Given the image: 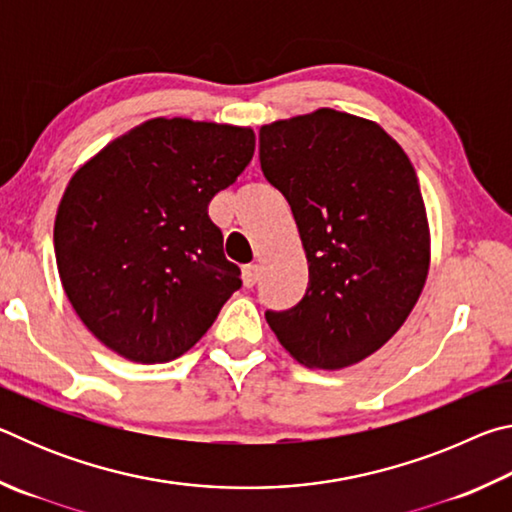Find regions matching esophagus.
<instances>
[{"label":"esophagus","mask_w":512,"mask_h":512,"mask_svg":"<svg viewBox=\"0 0 512 512\" xmlns=\"http://www.w3.org/2000/svg\"><path fill=\"white\" fill-rule=\"evenodd\" d=\"M241 277H244V287H255L259 280V266L257 264H246L241 268Z\"/></svg>","instance_id":"obj_1"}]
</instances>
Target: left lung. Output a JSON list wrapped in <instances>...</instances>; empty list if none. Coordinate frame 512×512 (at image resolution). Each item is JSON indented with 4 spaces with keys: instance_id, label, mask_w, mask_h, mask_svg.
I'll return each mask as SVG.
<instances>
[{
    "instance_id": "8db88e82",
    "label": "left lung",
    "mask_w": 512,
    "mask_h": 512,
    "mask_svg": "<svg viewBox=\"0 0 512 512\" xmlns=\"http://www.w3.org/2000/svg\"><path fill=\"white\" fill-rule=\"evenodd\" d=\"M264 178L287 198L309 262L296 307L266 311L293 359L352 366L402 327L429 268L418 176L384 128L316 110L259 131Z\"/></svg>"
}]
</instances>
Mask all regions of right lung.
<instances>
[{
	"mask_svg": "<svg viewBox=\"0 0 512 512\" xmlns=\"http://www.w3.org/2000/svg\"><path fill=\"white\" fill-rule=\"evenodd\" d=\"M255 153L250 128L151 119L74 173L58 205L60 282L121 357L164 363L212 327L241 271L207 214Z\"/></svg>",
	"mask_w": 512,
	"mask_h": 512,
	"instance_id": "add662e5",
	"label": "right lung"
}]
</instances>
